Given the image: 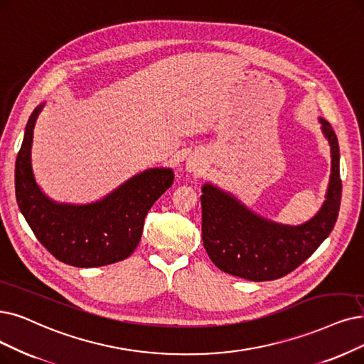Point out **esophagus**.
I'll use <instances>...</instances> for the list:
<instances>
[{
  "label": "esophagus",
  "instance_id": "34e87169",
  "mask_svg": "<svg viewBox=\"0 0 364 364\" xmlns=\"http://www.w3.org/2000/svg\"><path fill=\"white\" fill-rule=\"evenodd\" d=\"M186 168L190 171H196L198 168V163L196 161V159H190V161L186 163Z\"/></svg>",
  "mask_w": 364,
  "mask_h": 364
}]
</instances>
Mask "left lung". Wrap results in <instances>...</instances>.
Masks as SVG:
<instances>
[{"label": "left lung", "mask_w": 364, "mask_h": 364, "mask_svg": "<svg viewBox=\"0 0 364 364\" xmlns=\"http://www.w3.org/2000/svg\"><path fill=\"white\" fill-rule=\"evenodd\" d=\"M318 121L330 144L331 173L323 206L309 221L300 225L274 223L213 183L201 186V239L218 269L254 282L279 279L328 237L341 206V155L331 125L323 118Z\"/></svg>", "instance_id": "8db88e82"}]
</instances>
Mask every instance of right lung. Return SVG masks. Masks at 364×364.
<instances>
[{"instance_id":"right-lung-1","label":"right lung","mask_w":364,"mask_h":364,"mask_svg":"<svg viewBox=\"0 0 364 364\" xmlns=\"http://www.w3.org/2000/svg\"><path fill=\"white\" fill-rule=\"evenodd\" d=\"M45 103L25 127L14 170V188L22 215L38 242L56 258L75 267L118 263L134 252L144 216L173 183L171 168L155 167L134 174L94 203H58L38 186L31 163L34 127Z\"/></svg>"}]
</instances>
